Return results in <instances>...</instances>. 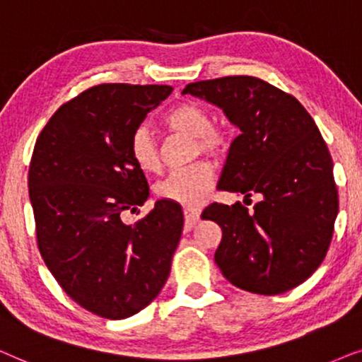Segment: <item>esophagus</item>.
<instances>
[{"label": "esophagus", "mask_w": 362, "mask_h": 362, "mask_svg": "<svg viewBox=\"0 0 362 362\" xmlns=\"http://www.w3.org/2000/svg\"><path fill=\"white\" fill-rule=\"evenodd\" d=\"M184 215H185V225L187 226H195L197 223H199L200 220V211L197 209H185L184 210Z\"/></svg>", "instance_id": "esophagus-1"}]
</instances>
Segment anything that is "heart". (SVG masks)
I'll return each instance as SVG.
<instances>
[{
  "label": "heart",
  "instance_id": "b5f03b06",
  "mask_svg": "<svg viewBox=\"0 0 362 362\" xmlns=\"http://www.w3.org/2000/svg\"><path fill=\"white\" fill-rule=\"evenodd\" d=\"M172 132L185 134L195 139L194 153L221 156L228 148V137L220 129L211 127L209 110L195 103H184L172 109L165 117ZM131 156L144 172H157L162 167L160 147L148 125H139L131 137ZM215 184V173L209 163L172 172L156 185V194L163 200L177 202L187 206H199L206 200Z\"/></svg>",
  "mask_w": 362,
  "mask_h": 362
}]
</instances>
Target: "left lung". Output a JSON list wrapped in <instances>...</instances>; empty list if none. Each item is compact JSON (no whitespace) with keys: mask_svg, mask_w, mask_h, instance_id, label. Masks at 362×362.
Listing matches in <instances>:
<instances>
[{"mask_svg":"<svg viewBox=\"0 0 362 362\" xmlns=\"http://www.w3.org/2000/svg\"><path fill=\"white\" fill-rule=\"evenodd\" d=\"M223 110L240 129L218 189L259 202L248 211L211 204L202 218L220 225L215 263L231 285L279 295L301 285L325 259L338 215L332 158L300 100L253 76L199 81L182 90Z\"/></svg>","mask_w":362,"mask_h":362,"instance_id":"left-lung-1","label":"left lung"}]
</instances>
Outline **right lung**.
<instances>
[{
    "label": "right lung",
    "mask_w": 362,
    "mask_h": 362,
    "mask_svg": "<svg viewBox=\"0 0 362 362\" xmlns=\"http://www.w3.org/2000/svg\"><path fill=\"white\" fill-rule=\"evenodd\" d=\"M170 93V86H94L56 110L31 157L41 257L66 295L107 320L152 303L180 242L184 214L175 202H156L136 225L122 221L148 197L131 156L132 132Z\"/></svg>",
    "instance_id": "obj_1"
}]
</instances>
